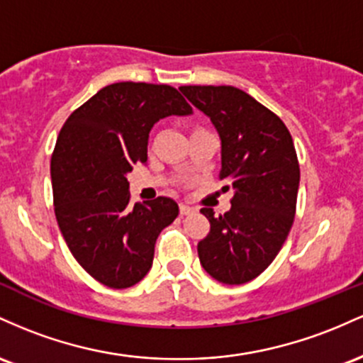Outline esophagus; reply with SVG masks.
Instances as JSON below:
<instances>
[{
	"mask_svg": "<svg viewBox=\"0 0 363 363\" xmlns=\"http://www.w3.org/2000/svg\"><path fill=\"white\" fill-rule=\"evenodd\" d=\"M194 207L192 206H186V203H180V214L186 216V214H192L194 213Z\"/></svg>",
	"mask_w": 363,
	"mask_h": 363,
	"instance_id": "esophagus-1",
	"label": "esophagus"
}]
</instances>
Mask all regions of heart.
Returning <instances> with one entry per match:
<instances>
[{
    "instance_id": "heart-1",
    "label": "heart",
    "mask_w": 363,
    "mask_h": 363,
    "mask_svg": "<svg viewBox=\"0 0 363 363\" xmlns=\"http://www.w3.org/2000/svg\"><path fill=\"white\" fill-rule=\"evenodd\" d=\"M197 130H199V128H197Z\"/></svg>"
}]
</instances>
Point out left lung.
<instances>
[{
  "label": "left lung",
  "instance_id": "8db88e82",
  "mask_svg": "<svg viewBox=\"0 0 363 363\" xmlns=\"http://www.w3.org/2000/svg\"><path fill=\"white\" fill-rule=\"evenodd\" d=\"M221 137L219 180L233 190L231 209L201 213L211 230L197 245L202 267L225 284H243L269 267L296 213L300 166L293 138L278 115L231 85H183Z\"/></svg>",
  "mask_w": 363,
  "mask_h": 363
}]
</instances>
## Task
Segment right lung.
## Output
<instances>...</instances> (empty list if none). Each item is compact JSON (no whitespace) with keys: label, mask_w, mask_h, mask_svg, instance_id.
Returning <instances> with one entry per match:
<instances>
[{"label":"right lung","mask_w":363,"mask_h":363,"mask_svg":"<svg viewBox=\"0 0 363 363\" xmlns=\"http://www.w3.org/2000/svg\"><path fill=\"white\" fill-rule=\"evenodd\" d=\"M171 85H106L68 116L51 156L56 221L77 262L109 288H130L152 266L157 236L178 216L169 197L130 206L127 173L147 161L161 118L190 115Z\"/></svg>","instance_id":"add662e5"}]
</instances>
